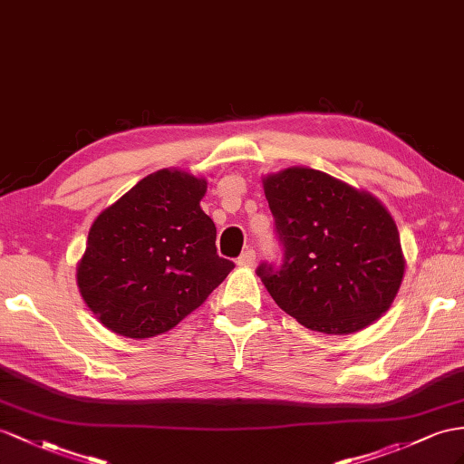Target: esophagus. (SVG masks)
<instances>
[{"label":"esophagus","mask_w":464,"mask_h":464,"mask_svg":"<svg viewBox=\"0 0 464 464\" xmlns=\"http://www.w3.org/2000/svg\"><path fill=\"white\" fill-rule=\"evenodd\" d=\"M255 260H256V253L253 248H246V251H243V255L237 258V266H243V268L255 266Z\"/></svg>","instance_id":"1"}]
</instances>
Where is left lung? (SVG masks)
I'll list each match as a JSON object with an SVG mask.
<instances>
[{"label":"left lung","instance_id":"1","mask_svg":"<svg viewBox=\"0 0 464 464\" xmlns=\"http://www.w3.org/2000/svg\"><path fill=\"white\" fill-rule=\"evenodd\" d=\"M263 184L284 255L278 266L263 263L256 275L275 302L327 335L376 322L394 302L406 268L388 209L314 169L294 166Z\"/></svg>","mask_w":464,"mask_h":464}]
</instances>
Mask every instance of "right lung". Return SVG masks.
I'll use <instances>...</instances> for the list:
<instances>
[{
	"instance_id": "add662e5",
	"label": "right lung",
	"mask_w": 464,
	"mask_h": 464,
	"mask_svg": "<svg viewBox=\"0 0 464 464\" xmlns=\"http://www.w3.org/2000/svg\"><path fill=\"white\" fill-rule=\"evenodd\" d=\"M208 182L182 170L149 174L92 223L76 268L82 298L113 334L172 329L227 278L216 225L199 208Z\"/></svg>"
}]
</instances>
